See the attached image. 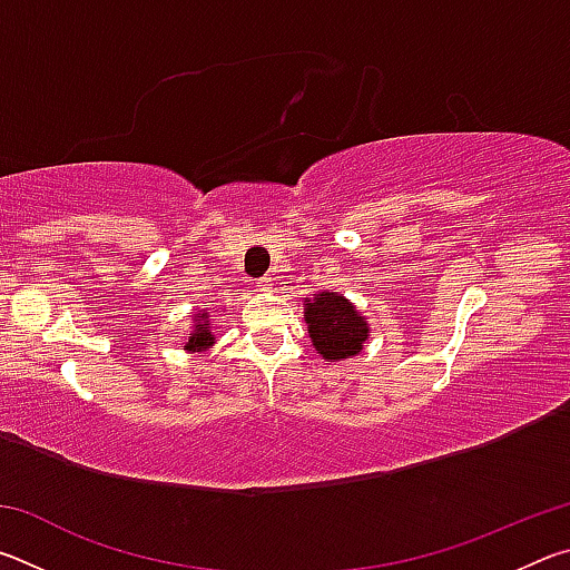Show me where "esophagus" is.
Here are the masks:
<instances>
[{
  "mask_svg": "<svg viewBox=\"0 0 570 570\" xmlns=\"http://www.w3.org/2000/svg\"><path fill=\"white\" fill-rule=\"evenodd\" d=\"M258 288H262V292H272V288H274V278H272V276L262 278V282H258Z\"/></svg>",
  "mask_w": 570,
  "mask_h": 570,
  "instance_id": "obj_1",
  "label": "esophagus"
}]
</instances>
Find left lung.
<instances>
[{
  "mask_svg": "<svg viewBox=\"0 0 570 570\" xmlns=\"http://www.w3.org/2000/svg\"><path fill=\"white\" fill-rule=\"evenodd\" d=\"M304 322L316 354H322L326 362L350 360L370 340V324L350 298L336 292H320L306 298Z\"/></svg>",
  "mask_w": 570,
  "mask_h": 570,
  "instance_id": "obj_1",
  "label": "left lung"
}]
</instances>
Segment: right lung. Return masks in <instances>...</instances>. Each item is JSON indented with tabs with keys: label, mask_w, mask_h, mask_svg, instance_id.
Returning a JSON list of instances; mask_svg holds the SVG:
<instances>
[{
	"label": "right lung",
	"mask_w": 570,
	"mask_h": 570,
	"mask_svg": "<svg viewBox=\"0 0 570 570\" xmlns=\"http://www.w3.org/2000/svg\"><path fill=\"white\" fill-rule=\"evenodd\" d=\"M214 344H216V336H214V332H210L208 308H204V312L196 314V320H193V334L188 336L186 350L188 352H206Z\"/></svg>",
	"instance_id": "1"
}]
</instances>
